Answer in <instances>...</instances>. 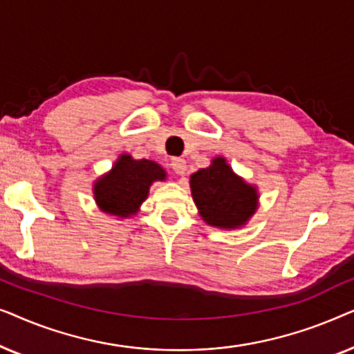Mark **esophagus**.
I'll list each match as a JSON object with an SVG mask.
<instances>
[{
	"mask_svg": "<svg viewBox=\"0 0 354 354\" xmlns=\"http://www.w3.org/2000/svg\"><path fill=\"white\" fill-rule=\"evenodd\" d=\"M171 167L174 169V172L182 176V174H185L187 171V161L183 158H174L171 161Z\"/></svg>",
	"mask_w": 354,
	"mask_h": 354,
	"instance_id": "1",
	"label": "esophagus"
}]
</instances>
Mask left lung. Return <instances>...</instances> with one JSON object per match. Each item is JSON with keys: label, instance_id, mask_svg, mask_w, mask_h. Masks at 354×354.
Wrapping results in <instances>:
<instances>
[{"label": "left lung", "instance_id": "obj_1", "mask_svg": "<svg viewBox=\"0 0 354 354\" xmlns=\"http://www.w3.org/2000/svg\"><path fill=\"white\" fill-rule=\"evenodd\" d=\"M193 201L206 224L219 229L243 227L258 209V190L236 176L225 158L190 177Z\"/></svg>", "mask_w": 354, "mask_h": 354}]
</instances>
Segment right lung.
I'll return each instance as SVG.
<instances>
[{"mask_svg": "<svg viewBox=\"0 0 354 354\" xmlns=\"http://www.w3.org/2000/svg\"><path fill=\"white\" fill-rule=\"evenodd\" d=\"M164 178L166 171L154 161L120 154L113 169L95 182V201L111 216L130 217L147 200L151 183Z\"/></svg>", "mask_w": 354, "mask_h": 354, "instance_id": "1", "label": "right lung"}]
</instances>
